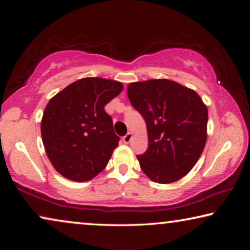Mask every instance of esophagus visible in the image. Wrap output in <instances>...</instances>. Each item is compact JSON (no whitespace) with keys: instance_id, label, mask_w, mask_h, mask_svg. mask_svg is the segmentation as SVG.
I'll return each instance as SVG.
<instances>
[{"instance_id":"34e87169","label":"esophagus","mask_w":250,"mask_h":250,"mask_svg":"<svg viewBox=\"0 0 250 250\" xmlns=\"http://www.w3.org/2000/svg\"><path fill=\"white\" fill-rule=\"evenodd\" d=\"M131 139H132V133L128 132L126 133L124 138H122V141H124L125 145H128V143L131 141Z\"/></svg>"}]
</instances>
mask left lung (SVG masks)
Masks as SVG:
<instances>
[{
	"label": "left lung",
	"mask_w": 250,
	"mask_h": 250,
	"mask_svg": "<svg viewBox=\"0 0 250 250\" xmlns=\"http://www.w3.org/2000/svg\"><path fill=\"white\" fill-rule=\"evenodd\" d=\"M128 98L146 124L149 146L137 155L142 171L156 183L179 181L204 150L207 107L195 91L168 79L131 83Z\"/></svg>",
	"instance_id": "1"
}]
</instances>
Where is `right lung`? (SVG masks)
Instances as JSON below:
<instances>
[{"label": "right lung", "instance_id": "add662e5", "mask_svg": "<svg viewBox=\"0 0 250 250\" xmlns=\"http://www.w3.org/2000/svg\"><path fill=\"white\" fill-rule=\"evenodd\" d=\"M122 89L116 80L88 77L68 84L49 100L41 132L46 154L59 174L86 182L107 166L120 138L104 105Z\"/></svg>", "mask_w": 250, "mask_h": 250}]
</instances>
